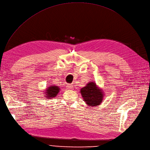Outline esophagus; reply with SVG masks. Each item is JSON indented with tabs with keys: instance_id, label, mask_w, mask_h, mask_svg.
<instances>
[{
	"instance_id": "obj_1",
	"label": "esophagus",
	"mask_w": 150,
	"mask_h": 150,
	"mask_svg": "<svg viewBox=\"0 0 150 150\" xmlns=\"http://www.w3.org/2000/svg\"><path fill=\"white\" fill-rule=\"evenodd\" d=\"M67 89L69 90H71V89H73V87L70 84H67Z\"/></svg>"
}]
</instances>
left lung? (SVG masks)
Segmentation results:
<instances>
[{"mask_svg": "<svg viewBox=\"0 0 150 150\" xmlns=\"http://www.w3.org/2000/svg\"><path fill=\"white\" fill-rule=\"evenodd\" d=\"M84 101L90 107L97 106L102 103L103 93L97 86L94 82H89L80 90Z\"/></svg>", "mask_w": 150, "mask_h": 150, "instance_id": "left-lung-1", "label": "left lung"}]
</instances>
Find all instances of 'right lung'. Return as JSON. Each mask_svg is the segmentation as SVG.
<instances>
[{"label": "right lung", "instance_id": "obj_1", "mask_svg": "<svg viewBox=\"0 0 150 150\" xmlns=\"http://www.w3.org/2000/svg\"><path fill=\"white\" fill-rule=\"evenodd\" d=\"M59 90L60 88L59 86L56 85H50L45 89V92L43 94H45V97H46V99H51L55 98V97L59 93Z\"/></svg>", "mask_w": 150, "mask_h": 150}]
</instances>
